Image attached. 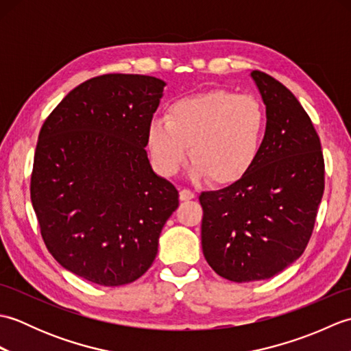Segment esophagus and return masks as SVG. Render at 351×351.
Wrapping results in <instances>:
<instances>
[{"label":"esophagus","mask_w":351,"mask_h":351,"mask_svg":"<svg viewBox=\"0 0 351 351\" xmlns=\"http://www.w3.org/2000/svg\"><path fill=\"white\" fill-rule=\"evenodd\" d=\"M195 193H193L191 190H189V189H182L181 191H180V199L181 200H190V199H195Z\"/></svg>","instance_id":"esophagus-1"}]
</instances>
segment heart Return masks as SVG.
I'll return each mask as SVG.
<instances>
[{"label": "heart", "mask_w": 351, "mask_h": 351, "mask_svg": "<svg viewBox=\"0 0 351 351\" xmlns=\"http://www.w3.org/2000/svg\"><path fill=\"white\" fill-rule=\"evenodd\" d=\"M265 126V110L256 98L210 90L175 101L167 108L166 121L152 119L146 138L161 175H176L190 146L193 175L232 184L255 164Z\"/></svg>", "instance_id": "1"}]
</instances>
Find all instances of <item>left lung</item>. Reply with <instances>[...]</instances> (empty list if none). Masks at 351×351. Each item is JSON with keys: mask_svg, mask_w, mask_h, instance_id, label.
I'll return each instance as SVG.
<instances>
[{"mask_svg": "<svg viewBox=\"0 0 351 351\" xmlns=\"http://www.w3.org/2000/svg\"><path fill=\"white\" fill-rule=\"evenodd\" d=\"M250 77L265 104L263 147L240 180L199 196L206 263L232 282L270 279L302 256L324 191V158L306 111L278 80Z\"/></svg>", "mask_w": 351, "mask_h": 351, "instance_id": "left-lung-1", "label": "left lung"}]
</instances>
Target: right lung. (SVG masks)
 Here are the masks:
<instances>
[{
	"label": "right lung",
	"instance_id": "add662e5",
	"mask_svg": "<svg viewBox=\"0 0 351 351\" xmlns=\"http://www.w3.org/2000/svg\"><path fill=\"white\" fill-rule=\"evenodd\" d=\"M164 86L132 73L87 80L39 132L29 191L43 241L66 270L102 287L149 270L180 205L145 151Z\"/></svg>",
	"mask_w": 351,
	"mask_h": 351
}]
</instances>
